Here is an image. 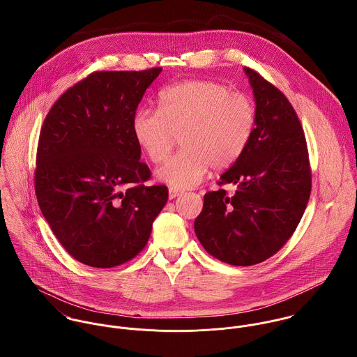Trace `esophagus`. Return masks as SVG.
Segmentation results:
<instances>
[{"mask_svg": "<svg viewBox=\"0 0 357 357\" xmlns=\"http://www.w3.org/2000/svg\"><path fill=\"white\" fill-rule=\"evenodd\" d=\"M178 195H181V191L174 190V188H170V190H169V198H170V199H174V198H177Z\"/></svg>", "mask_w": 357, "mask_h": 357, "instance_id": "1", "label": "esophagus"}]
</instances>
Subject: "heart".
Masks as SVG:
<instances>
[{
  "label": "heart",
  "instance_id": "b5f03b06",
  "mask_svg": "<svg viewBox=\"0 0 357 357\" xmlns=\"http://www.w3.org/2000/svg\"><path fill=\"white\" fill-rule=\"evenodd\" d=\"M255 118L249 95L218 82L192 79L162 91L159 109H139L132 129L155 165L167 159L180 137L183 150L158 170V178L174 190H188L210 166L224 170L241 158L253 136Z\"/></svg>",
  "mask_w": 357,
  "mask_h": 357
}]
</instances>
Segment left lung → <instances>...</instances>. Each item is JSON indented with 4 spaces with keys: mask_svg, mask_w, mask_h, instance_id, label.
Instances as JSON below:
<instances>
[{
    "mask_svg": "<svg viewBox=\"0 0 357 357\" xmlns=\"http://www.w3.org/2000/svg\"><path fill=\"white\" fill-rule=\"evenodd\" d=\"M255 93V128L241 155L218 181L235 184L204 195L195 234L214 258L255 265L291 238L310 197L312 172L305 135L291 102L257 71L245 67Z\"/></svg>",
    "mask_w": 357,
    "mask_h": 357,
    "instance_id": "obj_1",
    "label": "left lung"
}]
</instances>
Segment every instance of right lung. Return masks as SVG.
I'll list each match as a JSON object with an SVG mask.
<instances>
[{"mask_svg":"<svg viewBox=\"0 0 357 357\" xmlns=\"http://www.w3.org/2000/svg\"><path fill=\"white\" fill-rule=\"evenodd\" d=\"M162 67L96 71L68 88L41 128L36 195L52 232L77 261L112 268L147 245L167 202L166 185L147 187L132 122Z\"/></svg>","mask_w":357,"mask_h":357,"instance_id":"right-lung-1","label":"right lung"}]
</instances>
